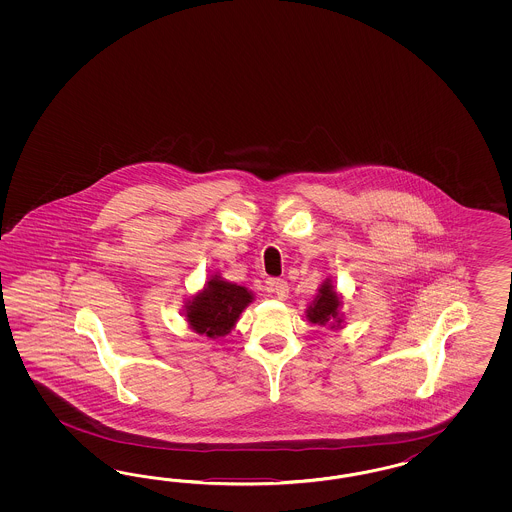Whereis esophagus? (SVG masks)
Returning a JSON list of instances; mask_svg holds the SVG:
<instances>
[{
    "label": "esophagus",
    "mask_w": 512,
    "mask_h": 512,
    "mask_svg": "<svg viewBox=\"0 0 512 512\" xmlns=\"http://www.w3.org/2000/svg\"><path fill=\"white\" fill-rule=\"evenodd\" d=\"M266 291H268L270 295L278 296L279 300H285L287 295H289V285H287V281H283V279H268V281H266Z\"/></svg>",
    "instance_id": "esophagus-1"
}]
</instances>
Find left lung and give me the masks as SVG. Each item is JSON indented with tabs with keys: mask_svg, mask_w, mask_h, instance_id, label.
I'll return each instance as SVG.
<instances>
[{
	"mask_svg": "<svg viewBox=\"0 0 512 512\" xmlns=\"http://www.w3.org/2000/svg\"><path fill=\"white\" fill-rule=\"evenodd\" d=\"M306 319L313 325L328 326L334 332H338L345 325L343 296L336 291L332 279L325 278L321 281L317 293L306 310Z\"/></svg>",
	"mask_w": 512,
	"mask_h": 512,
	"instance_id": "1",
	"label": "left lung"
}]
</instances>
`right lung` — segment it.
<instances>
[{
  "instance_id": "right-lung-1",
  "label": "right lung",
  "mask_w": 512,
  "mask_h": 512,
  "mask_svg": "<svg viewBox=\"0 0 512 512\" xmlns=\"http://www.w3.org/2000/svg\"><path fill=\"white\" fill-rule=\"evenodd\" d=\"M253 300L255 295L246 287L212 274L199 293L187 298L182 315L193 332L216 340L233 330Z\"/></svg>"
}]
</instances>
